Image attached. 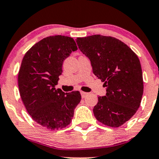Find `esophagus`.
<instances>
[{"mask_svg": "<svg viewBox=\"0 0 159 159\" xmlns=\"http://www.w3.org/2000/svg\"><path fill=\"white\" fill-rule=\"evenodd\" d=\"M81 96H82V98H85L86 96H87V95H88V93H87L83 92V91H81Z\"/></svg>", "mask_w": 159, "mask_h": 159, "instance_id": "34e87169", "label": "esophagus"}]
</instances>
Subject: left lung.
I'll list each match as a JSON object with an SVG mask.
<instances>
[{
	"instance_id": "8db88e82",
	"label": "left lung",
	"mask_w": 159,
	"mask_h": 159,
	"mask_svg": "<svg viewBox=\"0 0 159 159\" xmlns=\"http://www.w3.org/2000/svg\"><path fill=\"white\" fill-rule=\"evenodd\" d=\"M78 48L90 59L93 72L107 87L93 108L98 121L120 127L139 108L143 93L141 66L126 44L112 36L93 35L76 39Z\"/></svg>"
}]
</instances>
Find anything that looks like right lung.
I'll use <instances>...</instances> for the list:
<instances>
[{"label": "right lung", "mask_w": 159, "mask_h": 159, "mask_svg": "<svg viewBox=\"0 0 159 159\" xmlns=\"http://www.w3.org/2000/svg\"><path fill=\"white\" fill-rule=\"evenodd\" d=\"M76 50L72 38L48 36L29 49L21 61L18 75L21 100L32 119L48 129L67 126L81 102L79 91L65 93L55 89L63 61Z\"/></svg>", "instance_id": "obj_1"}]
</instances>
